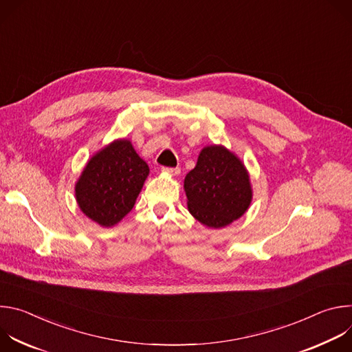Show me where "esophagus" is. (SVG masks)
I'll use <instances>...</instances> for the list:
<instances>
[{
	"label": "esophagus",
	"instance_id": "esophagus-1",
	"mask_svg": "<svg viewBox=\"0 0 352 352\" xmlns=\"http://www.w3.org/2000/svg\"><path fill=\"white\" fill-rule=\"evenodd\" d=\"M164 174H168V175H173V177H177L179 173H181V170L178 168V167H175V168H168V167H166V168H163L162 170Z\"/></svg>",
	"mask_w": 352,
	"mask_h": 352
}]
</instances>
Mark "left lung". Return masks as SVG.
I'll return each instance as SVG.
<instances>
[{"mask_svg": "<svg viewBox=\"0 0 352 352\" xmlns=\"http://www.w3.org/2000/svg\"><path fill=\"white\" fill-rule=\"evenodd\" d=\"M189 213L208 228L238 220L252 204V185L242 160L223 144L205 146L184 179Z\"/></svg>", "mask_w": 352, "mask_h": 352, "instance_id": "obj_1", "label": "left lung"}]
</instances>
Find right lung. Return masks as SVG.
<instances>
[{
  "mask_svg": "<svg viewBox=\"0 0 352 352\" xmlns=\"http://www.w3.org/2000/svg\"><path fill=\"white\" fill-rule=\"evenodd\" d=\"M150 170L129 139H116L96 152L75 184L82 213L100 227L117 226L135 206Z\"/></svg>",
  "mask_w": 352,
  "mask_h": 352,
  "instance_id": "add662e5",
  "label": "right lung"
}]
</instances>
